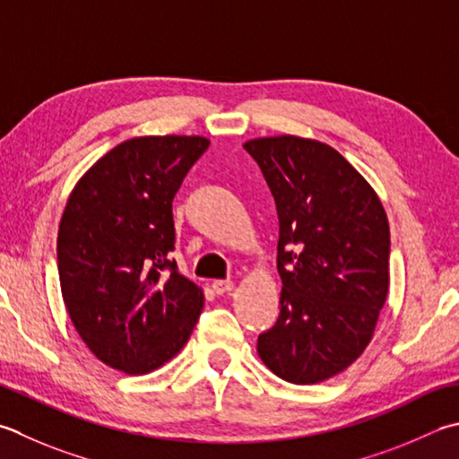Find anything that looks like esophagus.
<instances>
[{"instance_id":"34e87169","label":"esophagus","mask_w":459,"mask_h":459,"mask_svg":"<svg viewBox=\"0 0 459 459\" xmlns=\"http://www.w3.org/2000/svg\"><path fill=\"white\" fill-rule=\"evenodd\" d=\"M232 281H214L212 282V290H214V294H227V292H230L232 290Z\"/></svg>"}]
</instances>
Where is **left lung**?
Wrapping results in <instances>:
<instances>
[{
  "label": "left lung",
  "mask_w": 459,
  "mask_h": 459,
  "mask_svg": "<svg viewBox=\"0 0 459 459\" xmlns=\"http://www.w3.org/2000/svg\"><path fill=\"white\" fill-rule=\"evenodd\" d=\"M276 203L281 314L258 336L278 378L316 384L370 342L390 286V227L366 178L325 143L294 134L245 143Z\"/></svg>",
  "instance_id": "obj_1"
}]
</instances>
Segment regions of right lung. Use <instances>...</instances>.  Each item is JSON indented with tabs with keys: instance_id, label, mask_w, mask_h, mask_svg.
I'll return each instance as SVG.
<instances>
[{
	"instance_id": "add662e5",
	"label": "right lung",
	"mask_w": 459,
	"mask_h": 459,
	"mask_svg": "<svg viewBox=\"0 0 459 459\" xmlns=\"http://www.w3.org/2000/svg\"><path fill=\"white\" fill-rule=\"evenodd\" d=\"M209 149L204 137H137L81 177L57 235L69 318L87 348L125 374H147L181 350L203 290L178 273L173 199Z\"/></svg>"
}]
</instances>
